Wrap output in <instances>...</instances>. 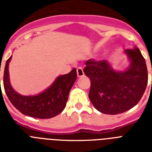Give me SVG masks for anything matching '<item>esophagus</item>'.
Returning <instances> with one entry per match:
<instances>
[{
	"instance_id": "34e87169",
	"label": "esophagus",
	"mask_w": 152,
	"mask_h": 152,
	"mask_svg": "<svg viewBox=\"0 0 152 152\" xmlns=\"http://www.w3.org/2000/svg\"><path fill=\"white\" fill-rule=\"evenodd\" d=\"M76 72H77V76H78V77H82V76H83V75H84L83 69H82L81 67H78V68L76 69Z\"/></svg>"
}]
</instances>
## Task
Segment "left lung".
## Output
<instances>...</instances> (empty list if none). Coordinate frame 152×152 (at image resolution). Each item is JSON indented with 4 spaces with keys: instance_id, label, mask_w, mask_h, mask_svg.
<instances>
[{
    "instance_id": "1",
    "label": "left lung",
    "mask_w": 152,
    "mask_h": 152,
    "mask_svg": "<svg viewBox=\"0 0 152 152\" xmlns=\"http://www.w3.org/2000/svg\"><path fill=\"white\" fill-rule=\"evenodd\" d=\"M129 66L124 71L113 69L107 61L88 60L83 72L91 80L89 99L97 110L118 114L137 105L144 95L148 75L145 60L137 47L125 50Z\"/></svg>"
}]
</instances>
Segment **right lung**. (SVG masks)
Wrapping results in <instances>:
<instances>
[{
	"mask_svg": "<svg viewBox=\"0 0 152 152\" xmlns=\"http://www.w3.org/2000/svg\"><path fill=\"white\" fill-rule=\"evenodd\" d=\"M12 56L6 61L4 71V88L11 103L24 115L40 119L53 118L64 110L69 91L76 80V70L57 76L48 88L35 95H22L12 88L9 79L8 65ZM1 82V80H0Z\"/></svg>",
	"mask_w": 152,
	"mask_h": 152,
	"instance_id": "obj_1",
	"label": "right lung"
}]
</instances>
